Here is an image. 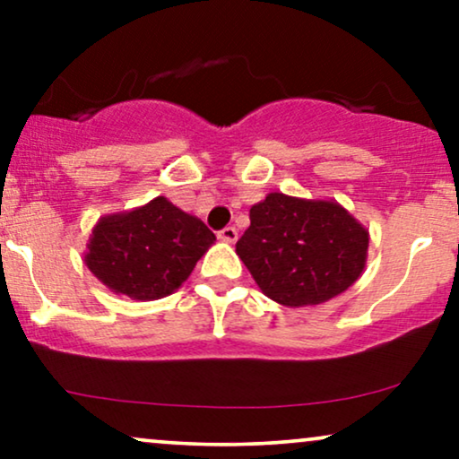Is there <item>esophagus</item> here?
<instances>
[{
    "instance_id": "obj_1",
    "label": "esophagus",
    "mask_w": 459,
    "mask_h": 459,
    "mask_svg": "<svg viewBox=\"0 0 459 459\" xmlns=\"http://www.w3.org/2000/svg\"><path fill=\"white\" fill-rule=\"evenodd\" d=\"M218 239L226 241V244H235V241H237V229H235V226H226V229L220 230Z\"/></svg>"
}]
</instances>
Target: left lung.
Segmentation results:
<instances>
[{
    "mask_svg": "<svg viewBox=\"0 0 459 459\" xmlns=\"http://www.w3.org/2000/svg\"><path fill=\"white\" fill-rule=\"evenodd\" d=\"M255 282L282 307L341 296L367 265L368 230L336 200L267 194L235 246Z\"/></svg>",
    "mask_w": 459,
    "mask_h": 459,
    "instance_id": "1",
    "label": "left lung"
}]
</instances>
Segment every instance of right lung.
Masks as SVG:
<instances>
[{
    "label": "right lung",
    "instance_id": "1",
    "mask_svg": "<svg viewBox=\"0 0 459 459\" xmlns=\"http://www.w3.org/2000/svg\"><path fill=\"white\" fill-rule=\"evenodd\" d=\"M213 241L203 220L157 196L99 218L83 261L116 296L151 302L175 293Z\"/></svg>",
    "mask_w": 459,
    "mask_h": 459
}]
</instances>
